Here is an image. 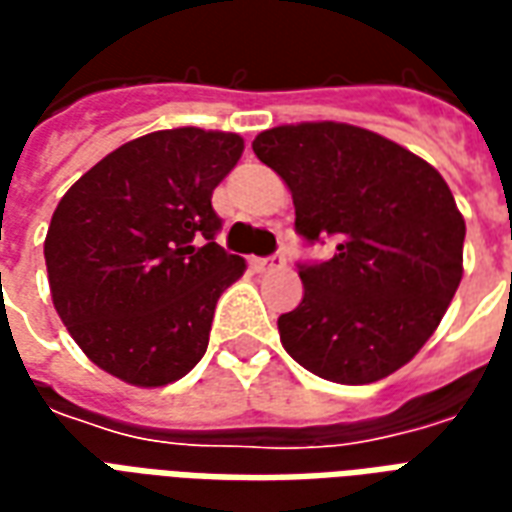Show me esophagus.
I'll return each instance as SVG.
<instances>
[{"label":"esophagus","mask_w":512,"mask_h":512,"mask_svg":"<svg viewBox=\"0 0 512 512\" xmlns=\"http://www.w3.org/2000/svg\"><path fill=\"white\" fill-rule=\"evenodd\" d=\"M252 266H255L257 271H277V268L285 266V257H282V255L255 257V260H252Z\"/></svg>","instance_id":"esophagus-1"}]
</instances>
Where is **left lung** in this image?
<instances>
[{"label":"left lung","mask_w":512,"mask_h":512,"mask_svg":"<svg viewBox=\"0 0 512 512\" xmlns=\"http://www.w3.org/2000/svg\"><path fill=\"white\" fill-rule=\"evenodd\" d=\"M255 156L288 183L296 230L337 238L326 263L299 266L304 299L279 315L301 367L337 384H373L411 362L463 277V222L425 158L348 123L268 128Z\"/></svg>","instance_id":"left-lung-1"}]
</instances>
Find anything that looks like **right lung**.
Segmentation results:
<instances>
[{
  "mask_svg": "<svg viewBox=\"0 0 512 512\" xmlns=\"http://www.w3.org/2000/svg\"><path fill=\"white\" fill-rule=\"evenodd\" d=\"M241 153L227 131H153L65 191L43 244L51 301L109 376L167 386L205 354L216 301L246 268L216 244L211 205Z\"/></svg>",
  "mask_w": 512,
  "mask_h": 512,
  "instance_id": "right-lung-1",
  "label": "right lung"
}]
</instances>
